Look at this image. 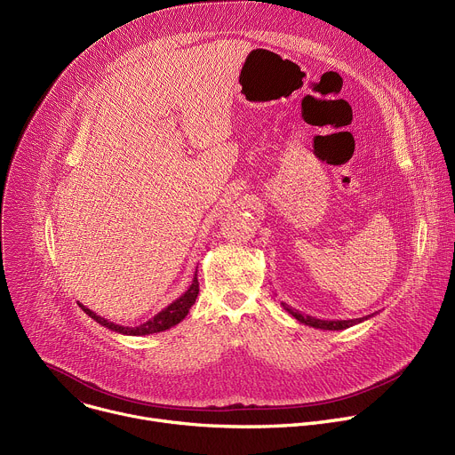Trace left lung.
<instances>
[{"instance_id": "8db88e82", "label": "left lung", "mask_w": 455, "mask_h": 455, "mask_svg": "<svg viewBox=\"0 0 455 455\" xmlns=\"http://www.w3.org/2000/svg\"><path fill=\"white\" fill-rule=\"evenodd\" d=\"M282 307H283L294 320H298L299 323L309 325V327H313V329H322V331H345V329L354 327V325H357V323H363L364 320H370V318L373 316V315H370V316L355 318V320H320V318L309 316V315H306V313H301V311H298V309H294V307L283 304V301H282Z\"/></svg>"}]
</instances>
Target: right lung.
Instances as JSON below:
<instances>
[{"label":"right lung","mask_w":455,"mask_h":455,"mask_svg":"<svg viewBox=\"0 0 455 455\" xmlns=\"http://www.w3.org/2000/svg\"><path fill=\"white\" fill-rule=\"evenodd\" d=\"M198 271H195V278L191 282V285L188 287V291L179 296L175 301H172V304L168 307H164L161 313H157L154 318H149L148 322L137 325V327H123V325H117L114 322H108L105 318H101L100 315L92 313L89 307H85L84 304H78L82 307V311L92 318L96 323H100L101 327L108 329V331H114L117 334H124V336H148V334H157V332H163V331H168L175 325H179L188 315H189V309L195 306L196 301V296H198V276H196Z\"/></svg>","instance_id":"add662e5"}]
</instances>
